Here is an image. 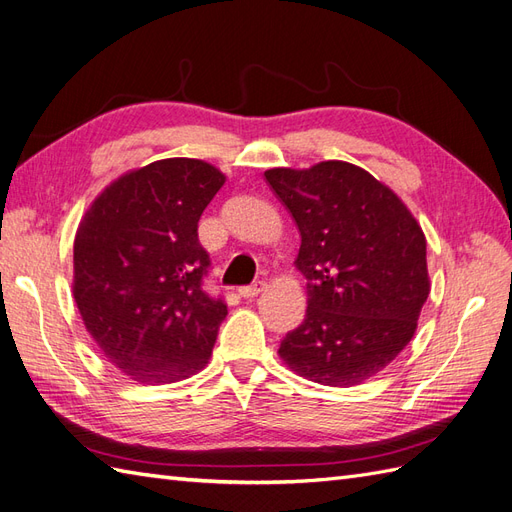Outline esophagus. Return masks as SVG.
Here are the masks:
<instances>
[{
    "label": "esophagus",
    "mask_w": 512,
    "mask_h": 512,
    "mask_svg": "<svg viewBox=\"0 0 512 512\" xmlns=\"http://www.w3.org/2000/svg\"><path fill=\"white\" fill-rule=\"evenodd\" d=\"M266 290V283L264 281H255L253 285H244V287H240L238 290V294L242 296V298H255V296H259L261 292Z\"/></svg>",
    "instance_id": "esophagus-1"
}]
</instances>
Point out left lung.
I'll list each match as a JSON object with an SVG mask.
<instances>
[{"label": "left lung", "mask_w": 512, "mask_h": 512, "mask_svg": "<svg viewBox=\"0 0 512 512\" xmlns=\"http://www.w3.org/2000/svg\"><path fill=\"white\" fill-rule=\"evenodd\" d=\"M264 175L296 220L294 264L307 279L305 320L283 337L279 357L313 383L361 385L415 335L430 292L426 235L361 166L329 160Z\"/></svg>", "instance_id": "obj_1"}]
</instances>
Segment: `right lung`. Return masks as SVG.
Here are the masks:
<instances>
[{"label":"right lung","instance_id":"add662e5","mask_svg":"<svg viewBox=\"0 0 512 512\" xmlns=\"http://www.w3.org/2000/svg\"><path fill=\"white\" fill-rule=\"evenodd\" d=\"M212 164L168 157L114 179L73 244V298L114 368L144 385L201 372L227 318L203 290L199 218L225 183Z\"/></svg>","mask_w":512,"mask_h":512}]
</instances>
